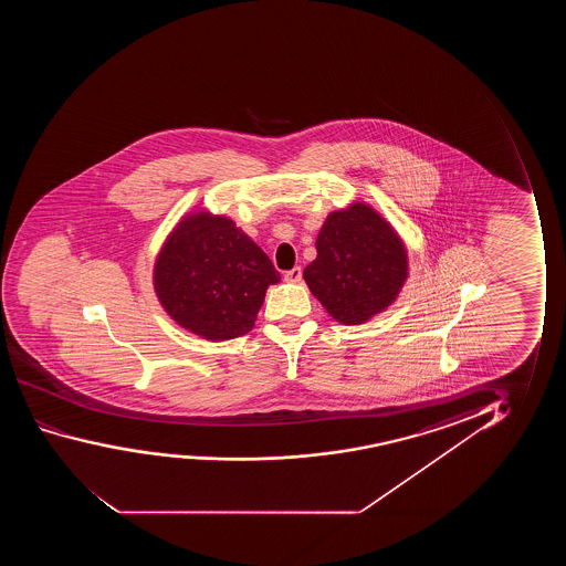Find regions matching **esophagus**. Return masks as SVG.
<instances>
[{
    "label": "esophagus",
    "mask_w": 566,
    "mask_h": 566,
    "mask_svg": "<svg viewBox=\"0 0 566 566\" xmlns=\"http://www.w3.org/2000/svg\"><path fill=\"white\" fill-rule=\"evenodd\" d=\"M284 280L290 282V284H297V282H302V269H300V266H295L292 271H287L286 274H284Z\"/></svg>",
    "instance_id": "esophagus-1"
}]
</instances>
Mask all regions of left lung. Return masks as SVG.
Returning <instances> with one entry per match:
<instances>
[{"instance_id":"left-lung-1","label":"left lung","mask_w":566,"mask_h":566,"mask_svg":"<svg viewBox=\"0 0 566 566\" xmlns=\"http://www.w3.org/2000/svg\"><path fill=\"white\" fill-rule=\"evenodd\" d=\"M303 279L331 317L361 325L387 310L408 279V253L395 228L365 202L326 217L317 259Z\"/></svg>"}]
</instances>
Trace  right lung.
I'll use <instances>...</instances> for the list:
<instances>
[{
  "mask_svg": "<svg viewBox=\"0 0 566 566\" xmlns=\"http://www.w3.org/2000/svg\"><path fill=\"white\" fill-rule=\"evenodd\" d=\"M164 311L207 340H232L255 326L280 272L263 249L209 210L189 212L164 241L153 272Z\"/></svg>",
  "mask_w": 566,
  "mask_h": 566,
  "instance_id": "obj_1",
  "label": "right lung"
}]
</instances>
